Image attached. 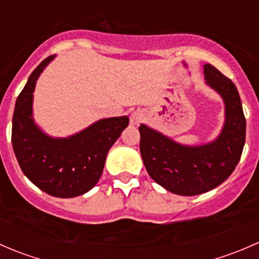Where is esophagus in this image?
<instances>
[{"mask_svg":"<svg viewBox=\"0 0 259 259\" xmlns=\"http://www.w3.org/2000/svg\"><path fill=\"white\" fill-rule=\"evenodd\" d=\"M142 119H143V114L140 113V111H134V113H132V115H130V122H132L133 125L138 124Z\"/></svg>","mask_w":259,"mask_h":259,"instance_id":"obj_1","label":"esophagus"}]
</instances>
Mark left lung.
Listing matches in <instances>:
<instances>
[{"label":"left lung","instance_id":"obj_1","mask_svg":"<svg viewBox=\"0 0 259 259\" xmlns=\"http://www.w3.org/2000/svg\"><path fill=\"white\" fill-rule=\"evenodd\" d=\"M207 86L224 103V122L209 143L185 145L140 124V154L151 179L178 195L202 194L221 185L236 169L245 142V117L238 90L209 64L203 66Z\"/></svg>","mask_w":259,"mask_h":259}]
</instances>
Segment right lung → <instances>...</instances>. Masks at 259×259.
Segmentation results:
<instances>
[{
    "mask_svg": "<svg viewBox=\"0 0 259 259\" xmlns=\"http://www.w3.org/2000/svg\"><path fill=\"white\" fill-rule=\"evenodd\" d=\"M55 55L32 71L15 105L12 146L23 174L52 197L74 198L93 189L103 174L106 155L122 130L127 116L100 119L66 138L50 137L33 119L36 82Z\"/></svg>",
    "mask_w": 259,
    "mask_h": 259,
    "instance_id": "add662e5",
    "label": "right lung"
}]
</instances>
